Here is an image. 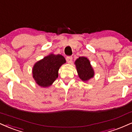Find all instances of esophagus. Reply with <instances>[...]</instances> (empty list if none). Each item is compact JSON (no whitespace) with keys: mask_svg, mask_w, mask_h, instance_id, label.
<instances>
[{"mask_svg":"<svg viewBox=\"0 0 132 132\" xmlns=\"http://www.w3.org/2000/svg\"><path fill=\"white\" fill-rule=\"evenodd\" d=\"M66 59L68 63H71L72 61V56H67L66 57Z\"/></svg>","mask_w":132,"mask_h":132,"instance_id":"obj_1","label":"esophagus"}]
</instances>
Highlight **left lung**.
Listing matches in <instances>:
<instances>
[{
	"instance_id": "left-lung-1",
	"label": "left lung",
	"mask_w": 132,
	"mask_h": 132,
	"mask_svg": "<svg viewBox=\"0 0 132 132\" xmlns=\"http://www.w3.org/2000/svg\"><path fill=\"white\" fill-rule=\"evenodd\" d=\"M76 65L78 76L83 82H87L94 77L95 72L89 60L85 56L79 57L76 60Z\"/></svg>"
}]
</instances>
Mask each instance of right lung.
Listing matches in <instances>:
<instances>
[{"instance_id": "add662e5", "label": "right lung", "mask_w": 132, "mask_h": 132, "mask_svg": "<svg viewBox=\"0 0 132 132\" xmlns=\"http://www.w3.org/2000/svg\"><path fill=\"white\" fill-rule=\"evenodd\" d=\"M66 63L61 55L51 53L35 63L32 68V77L36 83L41 87H48L58 77V71Z\"/></svg>"}]
</instances>
